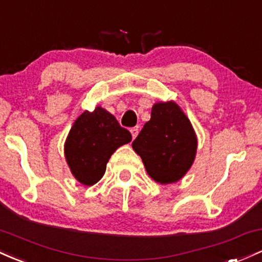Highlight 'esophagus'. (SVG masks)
Here are the masks:
<instances>
[{
  "label": "esophagus",
  "instance_id": "esophagus-1",
  "mask_svg": "<svg viewBox=\"0 0 262 262\" xmlns=\"http://www.w3.org/2000/svg\"><path fill=\"white\" fill-rule=\"evenodd\" d=\"M130 133H132V138H133V139H136L138 136V128H132Z\"/></svg>",
  "mask_w": 262,
  "mask_h": 262
}]
</instances>
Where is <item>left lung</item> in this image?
<instances>
[{
    "mask_svg": "<svg viewBox=\"0 0 262 262\" xmlns=\"http://www.w3.org/2000/svg\"><path fill=\"white\" fill-rule=\"evenodd\" d=\"M194 129L174 102L157 103L132 146L155 182L174 183L188 171L196 153Z\"/></svg>",
    "mask_w": 262,
    "mask_h": 262,
    "instance_id": "left-lung-1",
    "label": "left lung"
}]
</instances>
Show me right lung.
<instances>
[{"label":"right lung","mask_w":262,"mask_h":262,"mask_svg":"<svg viewBox=\"0 0 262 262\" xmlns=\"http://www.w3.org/2000/svg\"><path fill=\"white\" fill-rule=\"evenodd\" d=\"M132 140L128 129L105 109L82 113L72 126L64 145L66 159L79 183L93 185L105 173L107 163L119 146Z\"/></svg>","instance_id":"obj_1"}]
</instances>
